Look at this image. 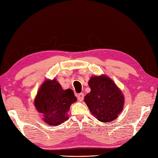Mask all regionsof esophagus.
<instances>
[{"mask_svg": "<svg viewBox=\"0 0 158 158\" xmlns=\"http://www.w3.org/2000/svg\"><path fill=\"white\" fill-rule=\"evenodd\" d=\"M77 98H78V100L79 102H82V100L84 99V94H83V93L79 94L78 95Z\"/></svg>", "mask_w": 158, "mask_h": 158, "instance_id": "esophagus-1", "label": "esophagus"}]
</instances>
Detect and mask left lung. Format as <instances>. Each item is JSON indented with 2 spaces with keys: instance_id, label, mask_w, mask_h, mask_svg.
Masks as SVG:
<instances>
[{
  "instance_id": "left-lung-1",
  "label": "left lung",
  "mask_w": 158,
  "mask_h": 158,
  "mask_svg": "<svg viewBox=\"0 0 158 158\" xmlns=\"http://www.w3.org/2000/svg\"><path fill=\"white\" fill-rule=\"evenodd\" d=\"M88 84L91 92L85 96L84 102L91 113L101 122L113 121L123 109L121 91L106 76H93Z\"/></svg>"
}]
</instances>
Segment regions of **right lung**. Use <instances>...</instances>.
<instances>
[{
	"label": "right lung",
	"instance_id": "obj_1",
	"mask_svg": "<svg viewBox=\"0 0 158 158\" xmlns=\"http://www.w3.org/2000/svg\"><path fill=\"white\" fill-rule=\"evenodd\" d=\"M76 101L73 91L64 90L56 80H47L40 88L35 107L47 125L56 126L67 120L70 105Z\"/></svg>",
	"mask_w": 158,
	"mask_h": 158
}]
</instances>
